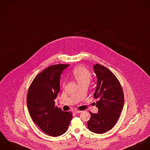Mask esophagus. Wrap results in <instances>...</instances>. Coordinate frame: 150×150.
<instances>
[{
    "label": "esophagus",
    "instance_id": "1",
    "mask_svg": "<svg viewBox=\"0 0 150 150\" xmlns=\"http://www.w3.org/2000/svg\"><path fill=\"white\" fill-rule=\"evenodd\" d=\"M82 111L81 110H74L73 111V112L74 113H81Z\"/></svg>",
    "mask_w": 150,
    "mask_h": 150
}]
</instances>
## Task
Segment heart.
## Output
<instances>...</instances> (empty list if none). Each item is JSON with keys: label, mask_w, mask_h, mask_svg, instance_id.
<instances>
[{"label": "heart", "mask_w": 150, "mask_h": 150, "mask_svg": "<svg viewBox=\"0 0 150 150\" xmlns=\"http://www.w3.org/2000/svg\"><path fill=\"white\" fill-rule=\"evenodd\" d=\"M72 74L79 85L89 83L92 79L91 71L82 66H78L73 69Z\"/></svg>", "instance_id": "b5f03b06"}]
</instances>
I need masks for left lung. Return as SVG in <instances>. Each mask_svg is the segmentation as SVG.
Instances as JSON below:
<instances>
[{"instance_id":"8db88e82","label":"left lung","mask_w":150,"mask_h":150,"mask_svg":"<svg viewBox=\"0 0 150 150\" xmlns=\"http://www.w3.org/2000/svg\"><path fill=\"white\" fill-rule=\"evenodd\" d=\"M97 82L94 97L98 101L97 113L91 112V117L87 122L90 131L104 134L112 129L119 119L124 102L123 89L117 77L109 69L100 64L93 67Z\"/></svg>"}]
</instances>
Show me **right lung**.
I'll use <instances>...</instances> for the list:
<instances>
[{
  "instance_id": "obj_1",
  "label": "right lung",
  "mask_w": 150,
  "mask_h": 150,
  "mask_svg": "<svg viewBox=\"0 0 150 150\" xmlns=\"http://www.w3.org/2000/svg\"><path fill=\"white\" fill-rule=\"evenodd\" d=\"M67 64L54 65L45 69L33 80L28 90L27 105L31 117L50 136H60L68 129L73 115L55 107L60 91L59 81Z\"/></svg>"
}]
</instances>
